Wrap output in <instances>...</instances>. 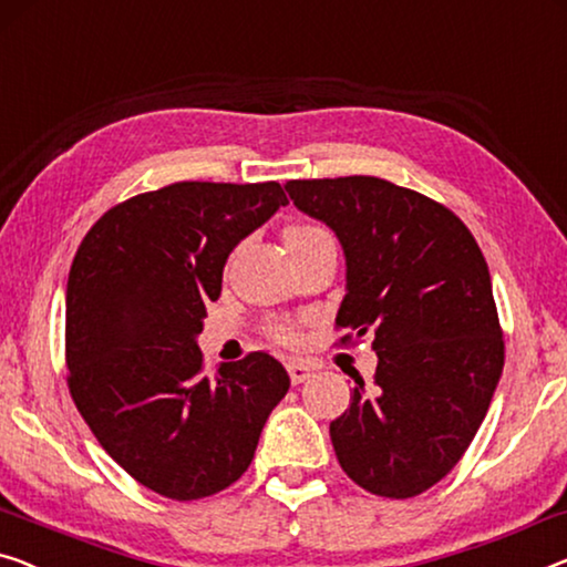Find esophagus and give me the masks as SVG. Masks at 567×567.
Returning a JSON list of instances; mask_svg holds the SVG:
<instances>
[{
	"mask_svg": "<svg viewBox=\"0 0 567 567\" xmlns=\"http://www.w3.org/2000/svg\"><path fill=\"white\" fill-rule=\"evenodd\" d=\"M287 374H290L292 384H302L312 374V369L302 364V361H287Z\"/></svg>",
	"mask_w": 567,
	"mask_h": 567,
	"instance_id": "obj_1",
	"label": "esophagus"
}]
</instances>
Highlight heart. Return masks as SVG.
<instances>
[{
	"label": "heart",
	"mask_w": 567,
	"mask_h": 567,
	"mask_svg": "<svg viewBox=\"0 0 567 567\" xmlns=\"http://www.w3.org/2000/svg\"><path fill=\"white\" fill-rule=\"evenodd\" d=\"M318 231L320 229H316V226H295V229L285 234V241L287 239H302V236H310V234H318ZM272 336L282 343H295V341H298V328H295V323H287V320H282V323L272 326Z\"/></svg>",
	"instance_id": "obj_1"
}]
</instances>
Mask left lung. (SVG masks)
Returning <instances> with one entry per match:
<instances>
[{"instance_id":"1","label":"left lung","mask_w":567,"mask_h":567,"mask_svg":"<svg viewBox=\"0 0 567 567\" xmlns=\"http://www.w3.org/2000/svg\"><path fill=\"white\" fill-rule=\"evenodd\" d=\"M285 190L336 231L346 255L336 326L374 333L379 357L374 382L353 377L349 410L331 422L336 458L377 496L427 492L466 453L504 369L486 259L451 208L382 177L287 181Z\"/></svg>"}]
</instances>
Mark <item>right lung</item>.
<instances>
[{
  "mask_svg": "<svg viewBox=\"0 0 567 567\" xmlns=\"http://www.w3.org/2000/svg\"><path fill=\"white\" fill-rule=\"evenodd\" d=\"M280 206L275 181L173 183L109 208L73 257L68 390L101 447L167 499H203L241 478L290 390L261 351L206 377L196 343L226 259Z\"/></svg>",
  "mask_w": 567,
  "mask_h": 567,
  "instance_id": "add662e5",
  "label": "right lung"
}]
</instances>
